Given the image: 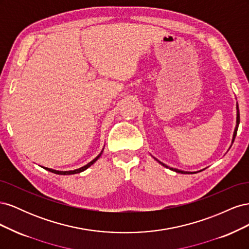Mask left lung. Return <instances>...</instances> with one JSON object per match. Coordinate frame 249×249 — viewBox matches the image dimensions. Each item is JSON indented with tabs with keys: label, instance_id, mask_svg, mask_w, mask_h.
<instances>
[{
	"label": "left lung",
	"instance_id": "8db88e82",
	"mask_svg": "<svg viewBox=\"0 0 249 249\" xmlns=\"http://www.w3.org/2000/svg\"><path fill=\"white\" fill-rule=\"evenodd\" d=\"M239 123H240V114H239V107H238V105H237V124H236V127H235V132H233V136H232V142H233V140H235V138H236V135H237V131H238V126H239ZM158 161V160H157ZM159 162L160 164H162L164 167H167V168H169V169H171V170H173V171H176V172H178V173H195V172H188V171H183V170H179V169H177V168H170V167H168L167 165H165V164H163L162 162H160V161H158Z\"/></svg>",
	"mask_w": 249,
	"mask_h": 249
}]
</instances>
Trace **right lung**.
Listing matches in <instances>:
<instances>
[{
	"label": "right lung",
	"instance_id": "add662e5",
	"mask_svg": "<svg viewBox=\"0 0 249 249\" xmlns=\"http://www.w3.org/2000/svg\"><path fill=\"white\" fill-rule=\"evenodd\" d=\"M102 153H103V150L101 152V154L97 156L95 159H93L91 162H89L88 164H86L85 166H83V167H81V168H79V169H76V170H70V171H58V170H54V169H50V168H44V169H47V170H49V171H51V172H53V173H56V175H74V173H79V172H82V171H84L85 169H87L88 167H90L91 166V165L99 159V158L101 157V155H102Z\"/></svg>",
	"mask_w": 249,
	"mask_h": 249
}]
</instances>
